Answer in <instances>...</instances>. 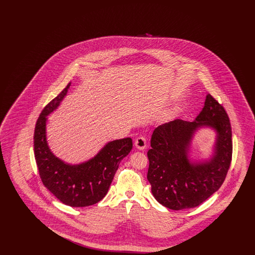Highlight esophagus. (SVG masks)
<instances>
[{
  "label": "esophagus",
  "instance_id": "esophagus-1",
  "mask_svg": "<svg viewBox=\"0 0 255 255\" xmlns=\"http://www.w3.org/2000/svg\"><path fill=\"white\" fill-rule=\"evenodd\" d=\"M146 144H147V142H146V139L144 136H138V137H136L135 140H134V145H135V147H136L137 149H139V150L145 149Z\"/></svg>",
  "mask_w": 255,
  "mask_h": 255
}]
</instances>
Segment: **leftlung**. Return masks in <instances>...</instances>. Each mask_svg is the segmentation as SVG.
Here are the masks:
<instances>
[{
    "mask_svg": "<svg viewBox=\"0 0 255 255\" xmlns=\"http://www.w3.org/2000/svg\"><path fill=\"white\" fill-rule=\"evenodd\" d=\"M218 132L216 153L208 162L188 158L191 139L201 127ZM231 126L225 108L211 95L194 122L175 120L158 126L147 156V179L159 204L173 210L200 206L216 192L226 179L232 158Z\"/></svg>",
    "mask_w": 255,
    "mask_h": 255,
    "instance_id": "8db88e82",
    "label": "left lung"
}]
</instances>
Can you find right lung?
I'll return each instance as SVG.
<instances>
[{"label": "right lung", "mask_w": 255, "mask_h": 255, "mask_svg": "<svg viewBox=\"0 0 255 255\" xmlns=\"http://www.w3.org/2000/svg\"><path fill=\"white\" fill-rule=\"evenodd\" d=\"M70 86L41 112L33 136L34 156L41 181L49 191L67 206L83 207L97 204L107 194L119 164L132 150L133 142L131 137L110 141L95 158L77 165L56 158L47 143V116L59 106Z\"/></svg>", "instance_id": "add662e5"}]
</instances>
